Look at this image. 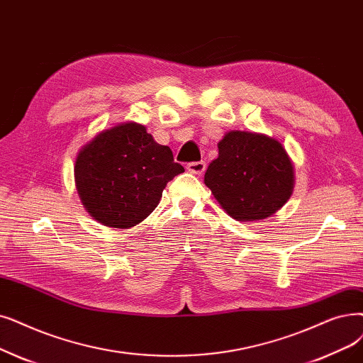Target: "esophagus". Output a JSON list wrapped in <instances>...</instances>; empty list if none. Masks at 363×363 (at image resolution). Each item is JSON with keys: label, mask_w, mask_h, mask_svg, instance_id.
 <instances>
[{"label": "esophagus", "mask_w": 363, "mask_h": 363, "mask_svg": "<svg viewBox=\"0 0 363 363\" xmlns=\"http://www.w3.org/2000/svg\"><path fill=\"white\" fill-rule=\"evenodd\" d=\"M186 170L194 175H201V173L206 170V163L204 162H193L186 164Z\"/></svg>", "instance_id": "esophagus-1"}]
</instances>
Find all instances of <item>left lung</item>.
Instances as JSON below:
<instances>
[{
	"instance_id": "1",
	"label": "left lung",
	"mask_w": 363,
	"mask_h": 363,
	"mask_svg": "<svg viewBox=\"0 0 363 363\" xmlns=\"http://www.w3.org/2000/svg\"><path fill=\"white\" fill-rule=\"evenodd\" d=\"M204 184L233 219L262 220L291 199L294 163L277 139L231 130L218 143V159L204 173Z\"/></svg>"
}]
</instances>
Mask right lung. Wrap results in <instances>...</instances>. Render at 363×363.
<instances>
[{"label": "right lung", "instance_id": "add662e5", "mask_svg": "<svg viewBox=\"0 0 363 363\" xmlns=\"http://www.w3.org/2000/svg\"><path fill=\"white\" fill-rule=\"evenodd\" d=\"M182 172L169 147L157 144L145 125L128 121L99 132L82 147L74 179L93 219L128 230L157 208L167 182Z\"/></svg>", "mask_w": 363, "mask_h": 363}]
</instances>
